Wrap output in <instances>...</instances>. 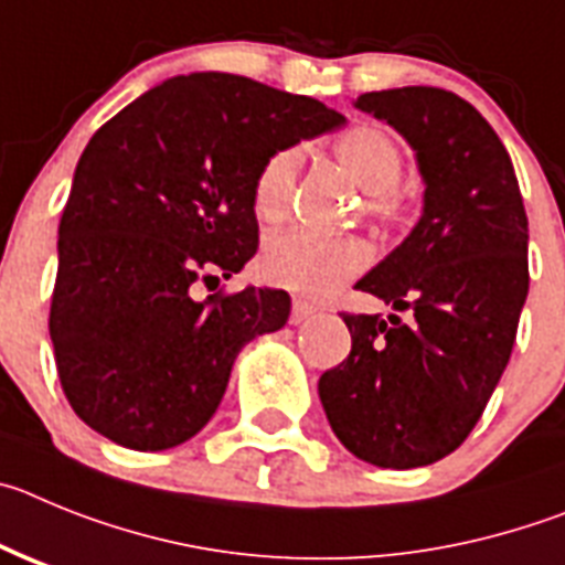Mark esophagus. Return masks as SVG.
Returning a JSON list of instances; mask_svg holds the SVG:
<instances>
[{
  "label": "esophagus",
  "instance_id": "esophagus-1",
  "mask_svg": "<svg viewBox=\"0 0 565 565\" xmlns=\"http://www.w3.org/2000/svg\"><path fill=\"white\" fill-rule=\"evenodd\" d=\"M315 312H318V309H315L312 303L301 301V298H295V301H292V312H289V323H292V327H298V323H303V320L312 318Z\"/></svg>",
  "mask_w": 565,
  "mask_h": 565
}]
</instances>
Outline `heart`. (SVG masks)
I'll return each mask as SVG.
<instances>
[{"label": "heart", "instance_id": "obj_1", "mask_svg": "<svg viewBox=\"0 0 565 565\" xmlns=\"http://www.w3.org/2000/svg\"><path fill=\"white\" fill-rule=\"evenodd\" d=\"M334 151L360 188L369 191L371 211L377 216H396L403 211L396 185L403 180L405 157L388 131L380 126H358L340 137ZM298 171H301L298 146H284L264 160L253 185V205L262 220L276 222L287 213ZM369 262L371 250L363 238L284 231L267 238L258 267L262 276L276 287L320 298L334 292L345 278L358 276Z\"/></svg>", "mask_w": 565, "mask_h": 565}]
</instances>
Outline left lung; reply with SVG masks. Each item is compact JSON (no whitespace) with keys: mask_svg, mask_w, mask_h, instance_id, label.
Listing matches in <instances>:
<instances>
[{"mask_svg":"<svg viewBox=\"0 0 565 565\" xmlns=\"http://www.w3.org/2000/svg\"><path fill=\"white\" fill-rule=\"evenodd\" d=\"M354 106L405 137L425 194L403 245L354 284L394 315H343L352 352L318 394L349 454L411 470L454 454L510 363L530 225L504 143L459 95L399 86Z\"/></svg>","mask_w":565,"mask_h":565,"instance_id":"obj_1","label":"left lung"}]
</instances>
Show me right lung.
<instances>
[{
    "instance_id": "1",
    "label": "right lung",
    "mask_w": 565,
    "mask_h": 565,
    "mask_svg": "<svg viewBox=\"0 0 565 565\" xmlns=\"http://www.w3.org/2000/svg\"><path fill=\"white\" fill-rule=\"evenodd\" d=\"M345 118L227 73L162 81L86 143L58 225L50 340L75 414L115 445L169 450L220 408L238 352L289 318L284 289L194 298L256 256L253 185L284 146Z\"/></svg>"
}]
</instances>
